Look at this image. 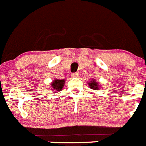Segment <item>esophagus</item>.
<instances>
[{
	"label": "esophagus",
	"instance_id": "esophagus-1",
	"mask_svg": "<svg viewBox=\"0 0 146 146\" xmlns=\"http://www.w3.org/2000/svg\"><path fill=\"white\" fill-rule=\"evenodd\" d=\"M72 76L73 77H79L80 76V73L79 72H76V73H74L72 74Z\"/></svg>",
	"mask_w": 146,
	"mask_h": 146
}]
</instances>
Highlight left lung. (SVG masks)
<instances>
[{
  "label": "left lung",
  "mask_w": 146,
  "mask_h": 146,
  "mask_svg": "<svg viewBox=\"0 0 146 146\" xmlns=\"http://www.w3.org/2000/svg\"><path fill=\"white\" fill-rule=\"evenodd\" d=\"M88 84H89V87H90L91 89H93V90H97L100 89V84H99L98 82H96V79H92L90 82L88 83Z\"/></svg>",
  "instance_id": "1"
}]
</instances>
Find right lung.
<instances>
[{
    "mask_svg": "<svg viewBox=\"0 0 146 146\" xmlns=\"http://www.w3.org/2000/svg\"><path fill=\"white\" fill-rule=\"evenodd\" d=\"M65 79H55L51 82V88L54 91H60L62 90Z\"/></svg>",
    "mask_w": 146,
    "mask_h": 146,
    "instance_id": "add662e5",
    "label": "right lung"
}]
</instances>
